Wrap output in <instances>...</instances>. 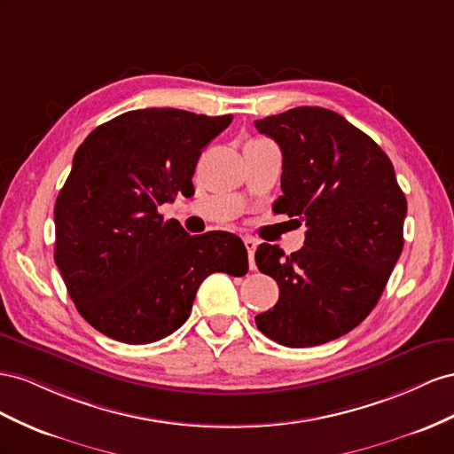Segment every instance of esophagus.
Masks as SVG:
<instances>
[{"mask_svg": "<svg viewBox=\"0 0 454 454\" xmlns=\"http://www.w3.org/2000/svg\"><path fill=\"white\" fill-rule=\"evenodd\" d=\"M243 243H245V249H247V254H249V266H251V270H254L256 268V264H254V251L258 247V243L253 238H243Z\"/></svg>", "mask_w": 454, "mask_h": 454, "instance_id": "1", "label": "esophagus"}]
</instances>
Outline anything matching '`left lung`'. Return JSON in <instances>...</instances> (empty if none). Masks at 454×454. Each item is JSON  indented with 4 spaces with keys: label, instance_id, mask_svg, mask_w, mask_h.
<instances>
[{
    "label": "left lung",
    "instance_id": "left-lung-1",
    "mask_svg": "<svg viewBox=\"0 0 454 454\" xmlns=\"http://www.w3.org/2000/svg\"><path fill=\"white\" fill-rule=\"evenodd\" d=\"M254 127L283 153L274 211L308 228L304 247L289 256L278 245L256 249L258 270L279 285L278 304L254 317L256 327L289 348L325 344L377 306L403 249L405 193L377 142L333 110L301 106Z\"/></svg>",
    "mask_w": 454,
    "mask_h": 454
}]
</instances>
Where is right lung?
I'll use <instances>...</instances> for the list:
<instances>
[{
    "label": "right lung",
    "instance_id": "right-lung-1",
    "mask_svg": "<svg viewBox=\"0 0 454 454\" xmlns=\"http://www.w3.org/2000/svg\"><path fill=\"white\" fill-rule=\"evenodd\" d=\"M230 121L133 110L98 125L77 148L55 203V262L77 312L102 334L127 344L161 340L188 319L207 276L247 274L238 236H190L158 213L193 190L201 150Z\"/></svg>",
    "mask_w": 454,
    "mask_h": 454
}]
</instances>
